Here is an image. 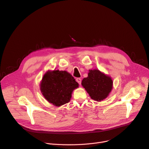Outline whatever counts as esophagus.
Wrapping results in <instances>:
<instances>
[{
    "label": "esophagus",
    "instance_id": "obj_1",
    "mask_svg": "<svg viewBox=\"0 0 149 149\" xmlns=\"http://www.w3.org/2000/svg\"><path fill=\"white\" fill-rule=\"evenodd\" d=\"M76 81H77V82L79 85L81 84V79L80 78H77L76 79Z\"/></svg>",
    "mask_w": 149,
    "mask_h": 149
}]
</instances>
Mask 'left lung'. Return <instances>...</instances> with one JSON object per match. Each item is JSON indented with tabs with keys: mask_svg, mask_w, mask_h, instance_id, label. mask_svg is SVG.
<instances>
[{
	"mask_svg": "<svg viewBox=\"0 0 149 149\" xmlns=\"http://www.w3.org/2000/svg\"><path fill=\"white\" fill-rule=\"evenodd\" d=\"M111 78L98 70H89L88 77L82 81V86L91 98L97 101L106 98L113 88Z\"/></svg>",
	"mask_w": 149,
	"mask_h": 149,
	"instance_id": "obj_1",
	"label": "left lung"
}]
</instances>
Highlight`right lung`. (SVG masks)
Here are the masks:
<instances>
[{
	"instance_id": "1",
	"label": "right lung",
	"mask_w": 149,
	"mask_h": 149,
	"mask_svg": "<svg viewBox=\"0 0 149 149\" xmlns=\"http://www.w3.org/2000/svg\"><path fill=\"white\" fill-rule=\"evenodd\" d=\"M78 86L74 77L65 71H48L42 79L40 90L49 102L59 107L70 102L73 90Z\"/></svg>"
}]
</instances>
